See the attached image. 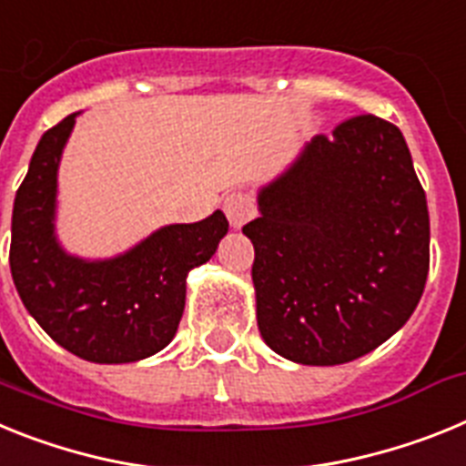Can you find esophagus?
Wrapping results in <instances>:
<instances>
[{
  "mask_svg": "<svg viewBox=\"0 0 466 466\" xmlns=\"http://www.w3.org/2000/svg\"><path fill=\"white\" fill-rule=\"evenodd\" d=\"M222 210L228 216L229 225L234 229H241L248 220L256 218V204H253V197L246 192H232L225 197L222 201Z\"/></svg>",
  "mask_w": 466,
  "mask_h": 466,
  "instance_id": "esophagus-1",
  "label": "esophagus"
}]
</instances>
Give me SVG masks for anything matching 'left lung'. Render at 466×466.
Here are the masks:
<instances>
[{"instance_id": "left-lung-1", "label": "left lung", "mask_w": 466, "mask_h": 466, "mask_svg": "<svg viewBox=\"0 0 466 466\" xmlns=\"http://www.w3.org/2000/svg\"><path fill=\"white\" fill-rule=\"evenodd\" d=\"M258 329L302 366L354 361L418 307L429 272L427 197L403 133L375 115L338 124L258 194Z\"/></svg>"}]
</instances>
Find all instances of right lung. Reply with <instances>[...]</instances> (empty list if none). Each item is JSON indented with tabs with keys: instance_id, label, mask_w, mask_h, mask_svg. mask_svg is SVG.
<instances>
[{
	"instance_id": "obj_1",
	"label": "right lung",
	"mask_w": 466,
	"mask_h": 466,
	"mask_svg": "<svg viewBox=\"0 0 466 466\" xmlns=\"http://www.w3.org/2000/svg\"><path fill=\"white\" fill-rule=\"evenodd\" d=\"M75 116L39 140L11 218L9 265L35 321L79 359L131 363L164 350L183 319L187 274L216 253L229 222L216 210L201 222L157 229L124 256L82 260L56 238V189Z\"/></svg>"
}]
</instances>
